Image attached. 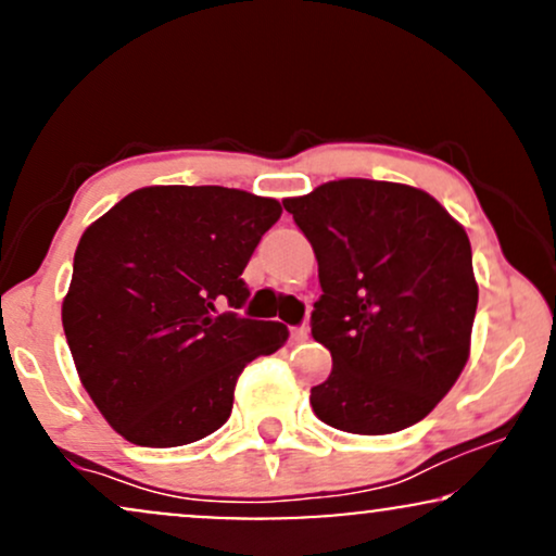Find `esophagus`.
Segmentation results:
<instances>
[{
	"label": "esophagus",
	"instance_id": "obj_1",
	"mask_svg": "<svg viewBox=\"0 0 556 556\" xmlns=\"http://www.w3.org/2000/svg\"><path fill=\"white\" fill-rule=\"evenodd\" d=\"M309 338V328L306 325H299V328H291V343H304Z\"/></svg>",
	"mask_w": 556,
	"mask_h": 556
}]
</instances>
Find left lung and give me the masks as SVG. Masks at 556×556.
<instances>
[{
    "label": "left lung",
    "instance_id": "obj_1",
    "mask_svg": "<svg viewBox=\"0 0 556 556\" xmlns=\"http://www.w3.org/2000/svg\"><path fill=\"white\" fill-rule=\"evenodd\" d=\"M309 239L323 296L312 336L332 356L317 419L351 434L414 427L471 354L479 304L466 228L424 189L338 179L283 200Z\"/></svg>",
    "mask_w": 556,
    "mask_h": 556
}]
</instances>
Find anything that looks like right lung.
Returning a JSON list of instances; mask_svg holds the SVG:
<instances>
[{"mask_svg":"<svg viewBox=\"0 0 556 556\" xmlns=\"http://www.w3.org/2000/svg\"><path fill=\"white\" fill-rule=\"evenodd\" d=\"M280 213L241 189L142 187L85 228L62 325L83 388L124 440L213 434L247 364L286 343V325L237 315L241 273Z\"/></svg>","mask_w":556,"mask_h":556,"instance_id":"right-lung-1","label":"right lung"}]
</instances>
